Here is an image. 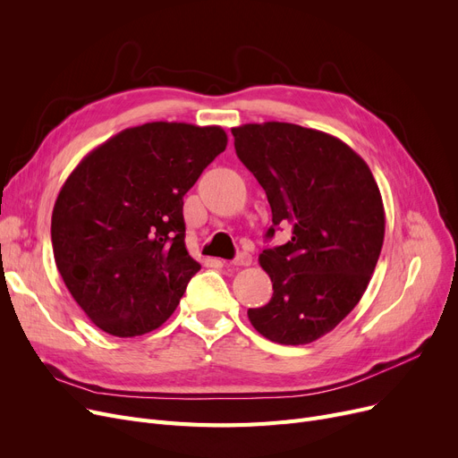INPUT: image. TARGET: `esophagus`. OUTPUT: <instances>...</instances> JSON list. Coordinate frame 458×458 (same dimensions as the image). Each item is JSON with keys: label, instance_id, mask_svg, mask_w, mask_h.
<instances>
[{"label": "esophagus", "instance_id": "1", "mask_svg": "<svg viewBox=\"0 0 458 458\" xmlns=\"http://www.w3.org/2000/svg\"><path fill=\"white\" fill-rule=\"evenodd\" d=\"M250 263H252V256L249 252H239L235 256V259L232 261V266H235V267H249Z\"/></svg>", "mask_w": 458, "mask_h": 458}]
</instances>
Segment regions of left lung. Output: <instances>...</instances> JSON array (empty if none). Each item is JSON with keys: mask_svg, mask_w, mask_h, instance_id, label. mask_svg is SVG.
Masks as SVG:
<instances>
[{"mask_svg": "<svg viewBox=\"0 0 458 458\" xmlns=\"http://www.w3.org/2000/svg\"><path fill=\"white\" fill-rule=\"evenodd\" d=\"M237 157L263 187L275 235L259 266L273 297L250 308L252 327L275 344L304 345L338 327L362 299L384 243V204L368 163L338 137L290 123L232 128Z\"/></svg>", "mask_w": 458, "mask_h": 458, "instance_id": "1", "label": "left lung"}]
</instances>
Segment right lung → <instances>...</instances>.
<instances>
[{
    "mask_svg": "<svg viewBox=\"0 0 458 458\" xmlns=\"http://www.w3.org/2000/svg\"><path fill=\"white\" fill-rule=\"evenodd\" d=\"M226 142L221 126L147 123L102 142L66 178L54 258L96 327L133 338L173 316L200 271L185 249L183 197Z\"/></svg>",
    "mask_w": 458,
    "mask_h": 458,
    "instance_id": "add662e5",
    "label": "right lung"
}]
</instances>
